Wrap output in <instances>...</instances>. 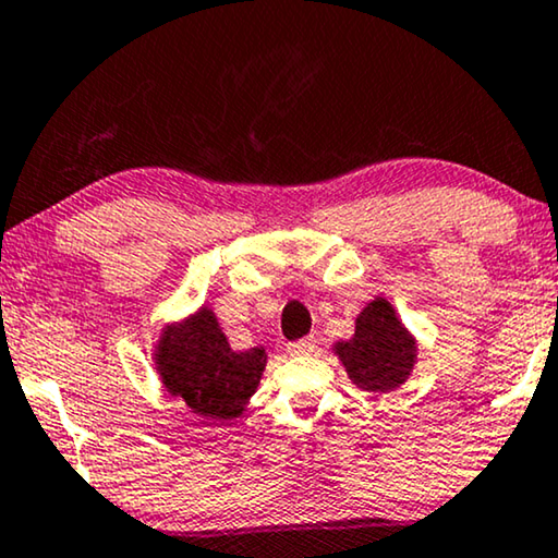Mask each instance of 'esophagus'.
Here are the masks:
<instances>
[{"instance_id": "34e87169", "label": "esophagus", "mask_w": 558, "mask_h": 558, "mask_svg": "<svg viewBox=\"0 0 558 558\" xmlns=\"http://www.w3.org/2000/svg\"><path fill=\"white\" fill-rule=\"evenodd\" d=\"M314 347H316V339L314 337H306V339L293 341V344H288V352H291L293 356H301V354L314 352Z\"/></svg>"}]
</instances>
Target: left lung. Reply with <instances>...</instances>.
<instances>
[{
    "mask_svg": "<svg viewBox=\"0 0 558 558\" xmlns=\"http://www.w3.org/2000/svg\"><path fill=\"white\" fill-rule=\"evenodd\" d=\"M349 380L369 392H392L405 385L415 362L418 341L396 314V306L375 295L354 318V333L331 344Z\"/></svg>",
    "mask_w": 558,
    "mask_h": 558,
    "instance_id": "left-lung-1",
    "label": "left lung"
}]
</instances>
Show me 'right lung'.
I'll use <instances>...</instances> for the list:
<instances>
[{"instance_id": "1", "label": "right lung", "mask_w": 558, "mask_h": 558, "mask_svg": "<svg viewBox=\"0 0 558 558\" xmlns=\"http://www.w3.org/2000/svg\"><path fill=\"white\" fill-rule=\"evenodd\" d=\"M153 365L162 388L181 398L193 413L214 421L240 418L263 380L267 352L229 347L217 314L196 308L181 322H168L153 349Z\"/></svg>"}]
</instances>
